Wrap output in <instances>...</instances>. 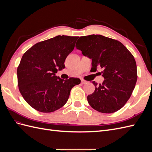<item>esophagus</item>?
Masks as SVG:
<instances>
[{
	"mask_svg": "<svg viewBox=\"0 0 152 152\" xmlns=\"http://www.w3.org/2000/svg\"><path fill=\"white\" fill-rule=\"evenodd\" d=\"M87 83V81L85 80H83V79H81V84H85Z\"/></svg>",
	"mask_w": 152,
	"mask_h": 152,
	"instance_id": "34e87169",
	"label": "esophagus"
}]
</instances>
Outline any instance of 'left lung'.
Listing matches in <instances>:
<instances>
[{
	"label": "left lung",
	"instance_id": "8db88e82",
	"mask_svg": "<svg viewBox=\"0 0 152 152\" xmlns=\"http://www.w3.org/2000/svg\"><path fill=\"white\" fill-rule=\"evenodd\" d=\"M75 47L92 59L91 70L102 68V84L95 81L94 92L87 96L91 107L104 113H114L127 103L137 81L134 56L119 41L101 35L80 37Z\"/></svg>",
	"mask_w": 152,
	"mask_h": 152
}]
</instances>
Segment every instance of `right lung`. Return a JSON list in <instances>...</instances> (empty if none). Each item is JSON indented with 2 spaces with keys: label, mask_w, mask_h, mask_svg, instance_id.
<instances>
[{
  "label": "right lung",
  "mask_w": 152,
  "mask_h": 152,
  "mask_svg": "<svg viewBox=\"0 0 152 152\" xmlns=\"http://www.w3.org/2000/svg\"><path fill=\"white\" fill-rule=\"evenodd\" d=\"M79 37L58 35L35 44L23 55L17 69L18 85L30 107L43 113L53 112L66 104L79 78L63 80L55 75L65 68L68 55Z\"/></svg>",
  "instance_id": "obj_1"
}]
</instances>
